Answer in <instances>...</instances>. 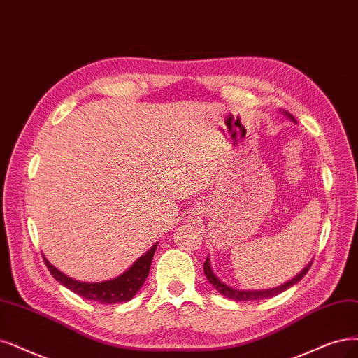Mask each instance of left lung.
Returning a JSON list of instances; mask_svg holds the SVG:
<instances>
[{
    "instance_id": "obj_1",
    "label": "left lung",
    "mask_w": 358,
    "mask_h": 358,
    "mask_svg": "<svg viewBox=\"0 0 358 358\" xmlns=\"http://www.w3.org/2000/svg\"><path fill=\"white\" fill-rule=\"evenodd\" d=\"M285 113H286L287 117H290V119H292V121H295L292 115L287 113V112H285ZM311 264H313V262H310L308 266H307L306 268H303L298 275H295V279L286 282V283L282 285V286H277V287H273V289H266V290H241V289L230 287L229 285L221 282V280L218 279V277L214 274L213 268H210V264H209V257L206 258V261H205V264H203V271H205V275H206L208 282H209L210 285H213L222 296L234 299V301H257V299L271 298V296H275V295H279V294L285 292L286 289H289L290 286H294L295 283H298V282L302 279V277L308 273V270H310V267H311Z\"/></svg>"
}]
</instances>
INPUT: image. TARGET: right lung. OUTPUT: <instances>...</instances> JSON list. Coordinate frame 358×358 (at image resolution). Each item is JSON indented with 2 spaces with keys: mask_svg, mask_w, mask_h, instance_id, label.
Listing matches in <instances>:
<instances>
[{
  "mask_svg": "<svg viewBox=\"0 0 358 358\" xmlns=\"http://www.w3.org/2000/svg\"><path fill=\"white\" fill-rule=\"evenodd\" d=\"M156 248H157V243H155L148 252L141 255L124 274L115 277L112 280L99 282V283L78 282L63 274L62 271H59L55 266H51L45 257H44V262L51 275L64 287L71 289L76 295L90 301H97L101 303H116V302H127L134 298V295L138 292L140 287L143 286V283L149 275Z\"/></svg>",
  "mask_w": 358,
  "mask_h": 358,
  "instance_id": "1",
  "label": "right lung"
}]
</instances>
